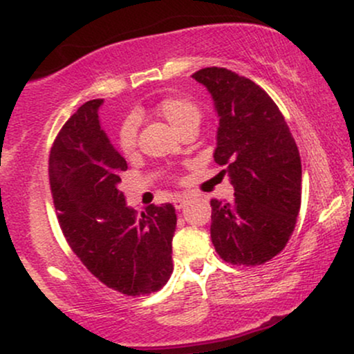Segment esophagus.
<instances>
[{
  "instance_id": "1",
  "label": "esophagus",
  "mask_w": 354,
  "mask_h": 354,
  "mask_svg": "<svg viewBox=\"0 0 354 354\" xmlns=\"http://www.w3.org/2000/svg\"><path fill=\"white\" fill-rule=\"evenodd\" d=\"M186 203H188V196H176L173 200V205H174V208H176V209L185 208Z\"/></svg>"
}]
</instances>
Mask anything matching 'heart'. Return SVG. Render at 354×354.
I'll use <instances>...</instances> for the list:
<instances>
[{
    "mask_svg": "<svg viewBox=\"0 0 354 354\" xmlns=\"http://www.w3.org/2000/svg\"><path fill=\"white\" fill-rule=\"evenodd\" d=\"M154 115L166 121L178 133H183L191 126H198L201 120V109L193 100L185 96H166L156 104ZM138 131L133 120L124 121L118 131V149L124 158L136 154Z\"/></svg>",
    "mask_w": 354,
    "mask_h": 354,
    "instance_id": "1",
    "label": "heart"
}]
</instances>
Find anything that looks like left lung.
Instances as JSON below:
<instances>
[{
    "label": "left lung",
    "instance_id": "1",
    "mask_svg": "<svg viewBox=\"0 0 354 354\" xmlns=\"http://www.w3.org/2000/svg\"><path fill=\"white\" fill-rule=\"evenodd\" d=\"M193 78L208 88L219 116L214 161L234 198L211 200V241L223 261L256 266L290 241L301 206V158L286 121L263 88L226 68Z\"/></svg>",
    "mask_w": 354,
    "mask_h": 354
}]
</instances>
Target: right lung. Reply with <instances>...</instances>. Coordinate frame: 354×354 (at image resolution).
Masks as SVG:
<instances>
[{"label": "right lung", "instance_id": "1", "mask_svg": "<svg viewBox=\"0 0 354 354\" xmlns=\"http://www.w3.org/2000/svg\"><path fill=\"white\" fill-rule=\"evenodd\" d=\"M103 100L86 101L50 151V188L59 228L88 271L126 296L161 290L173 273L174 206L151 205L138 216L120 189L124 158L101 129Z\"/></svg>", "mask_w": 354, "mask_h": 354}]
</instances>
